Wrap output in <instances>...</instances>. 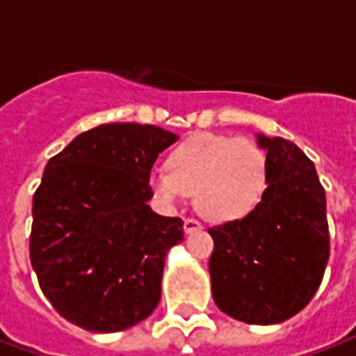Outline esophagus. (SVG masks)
Returning a JSON list of instances; mask_svg holds the SVG:
<instances>
[{
    "instance_id": "esophagus-1",
    "label": "esophagus",
    "mask_w": 356,
    "mask_h": 356,
    "mask_svg": "<svg viewBox=\"0 0 356 356\" xmlns=\"http://www.w3.org/2000/svg\"><path fill=\"white\" fill-rule=\"evenodd\" d=\"M202 229H204V227H202V223L198 221V219H193V217H191V219H185L186 234H193V232H198V231H202Z\"/></svg>"
}]
</instances>
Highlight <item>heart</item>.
I'll return each instance as SVG.
<instances>
[{
	"instance_id": "b5f03b06",
	"label": "heart",
	"mask_w": 356,
	"mask_h": 356,
	"mask_svg": "<svg viewBox=\"0 0 356 356\" xmlns=\"http://www.w3.org/2000/svg\"><path fill=\"white\" fill-rule=\"evenodd\" d=\"M268 158L257 143L217 133H196L170 154V168H154L148 183L165 204L194 193L202 216L231 223L252 216L268 188Z\"/></svg>"
}]
</instances>
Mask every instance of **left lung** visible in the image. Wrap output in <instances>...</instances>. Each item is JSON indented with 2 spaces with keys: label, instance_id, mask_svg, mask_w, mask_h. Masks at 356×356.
I'll list each match as a JSON object with an SVG mask.
<instances>
[{
  "label": "left lung",
  "instance_id": "left-lung-1",
  "mask_svg": "<svg viewBox=\"0 0 356 356\" xmlns=\"http://www.w3.org/2000/svg\"><path fill=\"white\" fill-rule=\"evenodd\" d=\"M255 137L268 158L267 196L252 216L209 229V276L225 314L267 326L298 314L318 290L330 234L314 163L291 140Z\"/></svg>",
  "mask_w": 356,
  "mask_h": 356
}]
</instances>
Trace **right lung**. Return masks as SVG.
<instances>
[{"label":"right lung","instance_id":"right-lung-1","mask_svg":"<svg viewBox=\"0 0 356 356\" xmlns=\"http://www.w3.org/2000/svg\"><path fill=\"white\" fill-rule=\"evenodd\" d=\"M179 137L156 125L106 124L53 156L32 206L30 261L60 316L89 332L131 328L162 296L163 263L183 221L158 216L148 175Z\"/></svg>","mask_w":356,"mask_h":356}]
</instances>
